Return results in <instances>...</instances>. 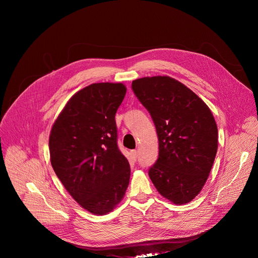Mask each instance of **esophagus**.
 I'll return each instance as SVG.
<instances>
[{"mask_svg":"<svg viewBox=\"0 0 258 258\" xmlns=\"http://www.w3.org/2000/svg\"><path fill=\"white\" fill-rule=\"evenodd\" d=\"M131 155H132V157H133L135 160H136L137 157H138V151H136V150L131 151Z\"/></svg>","mask_w":258,"mask_h":258,"instance_id":"1","label":"esophagus"}]
</instances>
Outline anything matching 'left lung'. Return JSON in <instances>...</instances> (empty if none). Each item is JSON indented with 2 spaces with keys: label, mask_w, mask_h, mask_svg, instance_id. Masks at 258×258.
<instances>
[{
  "label": "left lung",
  "mask_w": 258,
  "mask_h": 258,
  "mask_svg": "<svg viewBox=\"0 0 258 258\" xmlns=\"http://www.w3.org/2000/svg\"><path fill=\"white\" fill-rule=\"evenodd\" d=\"M132 89L150 112L159 139L150 178L162 197L186 204L201 192L218 152V126L210 108L169 76L139 78Z\"/></svg>",
  "instance_id": "8db88e82"
}]
</instances>
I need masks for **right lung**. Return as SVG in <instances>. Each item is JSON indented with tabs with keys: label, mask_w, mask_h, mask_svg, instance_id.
I'll use <instances>...</instances> for the list:
<instances>
[{
	"label": "right lung",
	"mask_w": 258,
	"mask_h": 258,
	"mask_svg": "<svg viewBox=\"0 0 258 258\" xmlns=\"http://www.w3.org/2000/svg\"><path fill=\"white\" fill-rule=\"evenodd\" d=\"M125 93L123 84L84 88L67 102L50 133L54 171L78 204L96 215L111 212L130 183V163L118 148L115 121Z\"/></svg>",
	"instance_id": "1"
}]
</instances>
